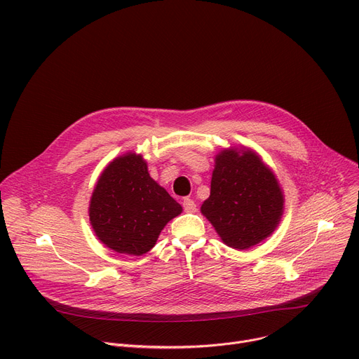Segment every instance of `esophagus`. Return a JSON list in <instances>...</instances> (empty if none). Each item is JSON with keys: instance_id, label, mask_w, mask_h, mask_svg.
<instances>
[{"instance_id": "esophagus-1", "label": "esophagus", "mask_w": 359, "mask_h": 359, "mask_svg": "<svg viewBox=\"0 0 359 359\" xmlns=\"http://www.w3.org/2000/svg\"><path fill=\"white\" fill-rule=\"evenodd\" d=\"M183 208L186 212H195L196 211V203L191 198H184L183 199Z\"/></svg>"}]
</instances>
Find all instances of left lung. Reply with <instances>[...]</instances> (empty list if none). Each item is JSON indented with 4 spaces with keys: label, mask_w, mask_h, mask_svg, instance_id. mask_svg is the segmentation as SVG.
Masks as SVG:
<instances>
[{
    "label": "left lung",
    "mask_w": 359,
    "mask_h": 359,
    "mask_svg": "<svg viewBox=\"0 0 359 359\" xmlns=\"http://www.w3.org/2000/svg\"><path fill=\"white\" fill-rule=\"evenodd\" d=\"M284 202L275 173L256 151L230 147L215 156L211 195L201 212L224 244L246 250L272 236L284 214Z\"/></svg>",
    "instance_id": "obj_1"
}]
</instances>
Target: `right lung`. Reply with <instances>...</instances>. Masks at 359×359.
Instances as JSON below:
<instances>
[{"label":"right lung","instance_id":"right-lung-1","mask_svg":"<svg viewBox=\"0 0 359 359\" xmlns=\"http://www.w3.org/2000/svg\"><path fill=\"white\" fill-rule=\"evenodd\" d=\"M182 211L149 176L144 157L132 151L104 167L88 206L96 237L110 250L130 256L153 249L167 222Z\"/></svg>","mask_w":359,"mask_h":359}]
</instances>
